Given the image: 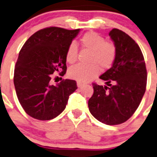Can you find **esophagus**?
<instances>
[{
	"label": "esophagus",
	"mask_w": 157,
	"mask_h": 157,
	"mask_svg": "<svg viewBox=\"0 0 157 157\" xmlns=\"http://www.w3.org/2000/svg\"><path fill=\"white\" fill-rule=\"evenodd\" d=\"M82 86H84V84H82V83L81 82H77V87H78V88H81Z\"/></svg>",
	"instance_id": "1"
}]
</instances>
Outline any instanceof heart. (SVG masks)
Returning <instances> with one entry per match:
<instances>
[{"instance_id":"b5f03b06","label":"heart","mask_w":157,"mask_h":157,"mask_svg":"<svg viewBox=\"0 0 157 157\" xmlns=\"http://www.w3.org/2000/svg\"><path fill=\"white\" fill-rule=\"evenodd\" d=\"M83 48L90 51L89 65L77 64L68 69L69 78L77 82L85 83L93 80L99 73V67L102 70L113 65L117 56V48L112 42L105 41L103 36L94 32H89L81 38ZM78 48L75 43H71L66 51V60L69 64L74 63L77 57Z\"/></svg>"}]
</instances>
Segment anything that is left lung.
Here are the masks:
<instances>
[{"label": "left lung", "mask_w": 157, "mask_h": 157, "mask_svg": "<svg viewBox=\"0 0 157 157\" xmlns=\"http://www.w3.org/2000/svg\"><path fill=\"white\" fill-rule=\"evenodd\" d=\"M109 36L117 56L109 70L100 76L106 85L93 83L94 93L89 101L91 114L109 125L129 119L137 109L146 90L147 70L141 50L124 32L113 29Z\"/></svg>", "instance_id": "left-lung-1"}]
</instances>
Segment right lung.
<instances>
[{"label":"right lung","mask_w":157,"mask_h":157,"mask_svg":"<svg viewBox=\"0 0 157 157\" xmlns=\"http://www.w3.org/2000/svg\"><path fill=\"white\" fill-rule=\"evenodd\" d=\"M80 29L48 27L30 36L19 52L14 69V86L20 104L28 115L40 121L56 117L75 92L76 81L51 85L52 74L66 72V51Z\"/></svg>","instance_id":"add662e5"}]
</instances>
